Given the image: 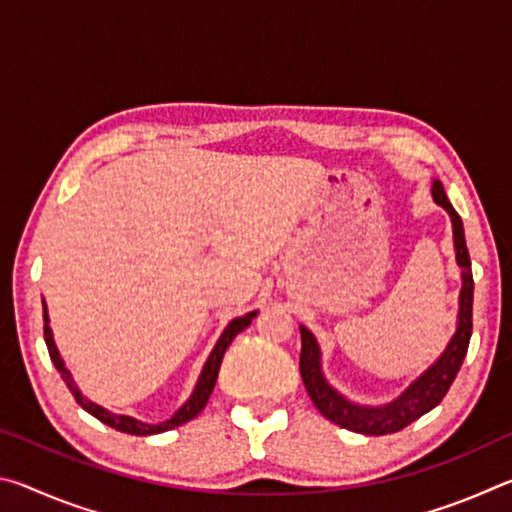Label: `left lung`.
I'll return each instance as SVG.
<instances>
[{"label":"left lung","instance_id":"left-lung-1","mask_svg":"<svg viewBox=\"0 0 512 512\" xmlns=\"http://www.w3.org/2000/svg\"><path fill=\"white\" fill-rule=\"evenodd\" d=\"M431 196L436 205L443 207L452 219V232H454V250H456V264L461 268V293H458V320L456 332L449 339L447 348L440 352V357L431 363V366L420 372L404 391L395 397V400L377 406L352 402L343 393L329 384L323 372V354H320V345L316 336L309 332L305 325H300V375L305 381V388L314 402L316 409L325 415L329 422L339 424V427L363 433V436H386V433H395L411 422L422 418L424 413L443 402L449 386L454 384L458 370L463 366V359L467 354V345H470L472 336V300H474V280H472V262L470 253L465 246V232L461 216L449 203L445 194V187L440 180L431 183Z\"/></svg>","mask_w":512,"mask_h":512}]
</instances>
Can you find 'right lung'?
<instances>
[{"label":"right lung","instance_id":"obj_1","mask_svg":"<svg viewBox=\"0 0 512 512\" xmlns=\"http://www.w3.org/2000/svg\"><path fill=\"white\" fill-rule=\"evenodd\" d=\"M42 311H45V343H47L49 357H51V361H54V366L60 372V377H63V381L67 384L69 391H72L74 400L79 402L90 415H94V418L101 420L103 424H108V427L117 429L121 433H131V436H153V433H162V431L176 429V427H180V424L194 420L196 415L205 409V404H207V400H210V395L214 391V384H216V377H219V368H221V361H223L225 350L230 348V343L235 341V336L244 332V329L250 323H253V318L257 316V311H248L246 316H239L235 320H230L228 327H225L223 334L219 336V341H216L214 350L210 352V357H207L205 366L201 370V375H198L194 391H192V395H189V400L183 406H180V409L173 413L169 420L158 422V424H149V422H142V420H137V418H131V415H121V413H112L108 409H103V406L88 400V397L81 393V388L76 386L72 372L67 370L65 361H63V357H60V352L56 348L54 332H51V327H49V311H47L45 298H42Z\"/></svg>","mask_w":512,"mask_h":512}]
</instances>
